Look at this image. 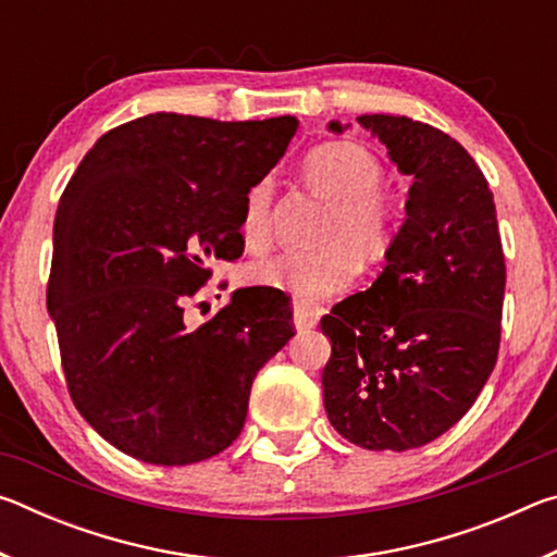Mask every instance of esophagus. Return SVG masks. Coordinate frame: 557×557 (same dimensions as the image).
<instances>
[{
    "instance_id": "1",
    "label": "esophagus",
    "mask_w": 557,
    "mask_h": 557,
    "mask_svg": "<svg viewBox=\"0 0 557 557\" xmlns=\"http://www.w3.org/2000/svg\"><path fill=\"white\" fill-rule=\"evenodd\" d=\"M292 322H295L297 332H307V329L317 326L319 314L314 312V309H309L305 305H299V301H295V307H292Z\"/></svg>"
}]
</instances>
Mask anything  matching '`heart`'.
<instances>
[{"instance_id":"b5f03b06","label":"heart","mask_w":557,"mask_h":557,"mask_svg":"<svg viewBox=\"0 0 557 557\" xmlns=\"http://www.w3.org/2000/svg\"><path fill=\"white\" fill-rule=\"evenodd\" d=\"M307 182L332 213L324 223L319 250H285L248 270L252 285L272 287L297 299H326L351 285L358 265L373 268L388 258L398 228V206L381 186L383 169L369 149L354 143H322L301 162ZM275 182L262 176L245 191L240 235L250 250H265L272 240Z\"/></svg>"}]
</instances>
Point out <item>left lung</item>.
Here are the masks:
<instances>
[{
	"label": "left lung",
	"mask_w": 557,
	"mask_h": 557,
	"mask_svg": "<svg viewBox=\"0 0 557 557\" xmlns=\"http://www.w3.org/2000/svg\"><path fill=\"white\" fill-rule=\"evenodd\" d=\"M358 122L412 186L381 277L322 319L324 408L354 445L405 451L457 425L492 375L506 262L494 194L457 139L405 115Z\"/></svg>",
	"instance_id": "1"
}]
</instances>
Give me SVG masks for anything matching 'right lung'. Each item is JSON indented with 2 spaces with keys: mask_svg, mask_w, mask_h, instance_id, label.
<instances>
[{
  "mask_svg": "<svg viewBox=\"0 0 557 557\" xmlns=\"http://www.w3.org/2000/svg\"><path fill=\"white\" fill-rule=\"evenodd\" d=\"M299 122L154 112L102 135L63 188L46 305L71 400L112 447L182 467L240 435L258 371L295 336L280 289L233 292L191 326L215 260L243 256L245 191Z\"/></svg>",
  "mask_w": 557,
  "mask_h": 557,
  "instance_id": "obj_1",
  "label": "right lung"
}]
</instances>
